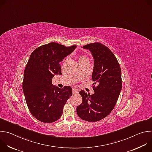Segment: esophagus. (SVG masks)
Listing matches in <instances>:
<instances>
[{"label":"esophagus","instance_id":"34e87169","mask_svg":"<svg viewBox=\"0 0 152 152\" xmlns=\"http://www.w3.org/2000/svg\"><path fill=\"white\" fill-rule=\"evenodd\" d=\"M79 92V90L76 88H73V94H77Z\"/></svg>","mask_w":152,"mask_h":152}]
</instances>
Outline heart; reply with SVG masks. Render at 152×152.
Wrapping results in <instances>:
<instances>
[{
    "mask_svg": "<svg viewBox=\"0 0 152 152\" xmlns=\"http://www.w3.org/2000/svg\"><path fill=\"white\" fill-rule=\"evenodd\" d=\"M88 59V58H86V56H83V55H82V56H80L79 57V61H83V60H85V59Z\"/></svg>",
    "mask_w": 152,
    "mask_h": 152,
    "instance_id": "heart-1",
    "label": "heart"
}]
</instances>
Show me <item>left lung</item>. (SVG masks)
<instances>
[{
    "instance_id": "obj_1",
    "label": "left lung",
    "mask_w": 152,
    "mask_h": 152,
    "mask_svg": "<svg viewBox=\"0 0 152 152\" xmlns=\"http://www.w3.org/2000/svg\"><path fill=\"white\" fill-rule=\"evenodd\" d=\"M91 53L94 59L92 79L94 93L79 92L82 103L77 106V115L82 120L98 121L109 115L114 109L122 88L121 72L114 53L100 42L83 47Z\"/></svg>"
}]
</instances>
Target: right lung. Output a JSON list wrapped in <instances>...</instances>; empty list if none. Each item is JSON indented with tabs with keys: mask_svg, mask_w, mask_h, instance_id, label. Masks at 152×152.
Masks as SVG:
<instances>
[{
	"mask_svg": "<svg viewBox=\"0 0 152 152\" xmlns=\"http://www.w3.org/2000/svg\"><path fill=\"white\" fill-rule=\"evenodd\" d=\"M76 48L52 42L37 48L30 55L24 72L23 91L31 114L41 122L50 123L59 119L72 96V87L61 89L52 84V79L62 74L59 62Z\"/></svg>",
	"mask_w": 152,
	"mask_h": 152,
	"instance_id": "right-lung-1",
	"label": "right lung"
}]
</instances>
